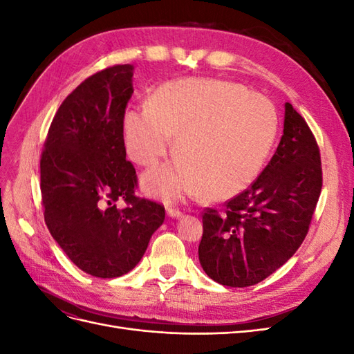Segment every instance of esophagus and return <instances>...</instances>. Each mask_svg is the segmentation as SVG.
Masks as SVG:
<instances>
[{
  "mask_svg": "<svg viewBox=\"0 0 354 354\" xmlns=\"http://www.w3.org/2000/svg\"><path fill=\"white\" fill-rule=\"evenodd\" d=\"M167 214H168V216L169 217H174V218H178V217H181V214H183V212H181L178 208H167Z\"/></svg>",
  "mask_w": 354,
  "mask_h": 354,
  "instance_id": "34e87169",
  "label": "esophagus"
}]
</instances>
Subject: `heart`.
<instances>
[{
  "label": "heart",
  "mask_w": 354,
  "mask_h": 354,
  "mask_svg": "<svg viewBox=\"0 0 354 354\" xmlns=\"http://www.w3.org/2000/svg\"><path fill=\"white\" fill-rule=\"evenodd\" d=\"M274 104L242 84L178 80L158 87L147 106L122 115L127 153L143 168L156 167L176 138L178 162L143 177L147 194L164 201L202 194L208 201L236 196L252 185L277 136Z\"/></svg>",
  "instance_id": "heart-1"
}]
</instances>
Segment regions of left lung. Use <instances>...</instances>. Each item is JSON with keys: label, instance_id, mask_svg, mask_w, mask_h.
<instances>
[{"label": "left lung", "instance_id": "1", "mask_svg": "<svg viewBox=\"0 0 354 354\" xmlns=\"http://www.w3.org/2000/svg\"><path fill=\"white\" fill-rule=\"evenodd\" d=\"M322 190L316 138L291 103L270 162L224 209L205 208L199 261L212 281L243 288L264 281L303 243Z\"/></svg>", "mask_w": 354, "mask_h": 354}]
</instances>
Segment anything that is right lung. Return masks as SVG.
<instances>
[{
  "label": "right lung",
  "mask_w": 354,
  "mask_h": 354,
  "mask_svg": "<svg viewBox=\"0 0 354 354\" xmlns=\"http://www.w3.org/2000/svg\"><path fill=\"white\" fill-rule=\"evenodd\" d=\"M133 71L115 65L82 81L53 118L39 162L51 236L75 266L103 279L133 270L165 218L164 205L136 196L137 174L125 159Z\"/></svg>",
  "instance_id": "add662e5"
}]
</instances>
